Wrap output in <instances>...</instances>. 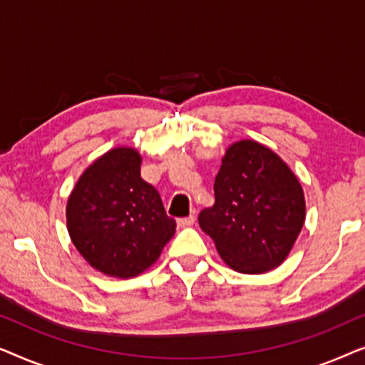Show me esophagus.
<instances>
[{
  "label": "esophagus",
  "mask_w": 365,
  "mask_h": 365,
  "mask_svg": "<svg viewBox=\"0 0 365 365\" xmlns=\"http://www.w3.org/2000/svg\"><path fill=\"white\" fill-rule=\"evenodd\" d=\"M196 222V216H187V217H179L178 219V226L179 227H189V226H192V224Z\"/></svg>",
  "instance_id": "obj_1"
}]
</instances>
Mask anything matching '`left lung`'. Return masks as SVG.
Instances as JSON below:
<instances>
[{
	"instance_id": "8db88e82",
	"label": "left lung",
	"mask_w": 365,
	"mask_h": 365,
	"mask_svg": "<svg viewBox=\"0 0 365 365\" xmlns=\"http://www.w3.org/2000/svg\"><path fill=\"white\" fill-rule=\"evenodd\" d=\"M216 202L199 226L234 271L262 274L287 257L306 219L301 184L277 154L256 141L227 149L214 181Z\"/></svg>"
}]
</instances>
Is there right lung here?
Returning a JSON list of instances; mask_svg holds the SVG:
<instances>
[{
  "mask_svg": "<svg viewBox=\"0 0 365 365\" xmlns=\"http://www.w3.org/2000/svg\"><path fill=\"white\" fill-rule=\"evenodd\" d=\"M66 219L79 254L98 271L123 279L156 262L176 231L131 148L113 149L84 171L68 199Z\"/></svg>",
  "mask_w": 365,
  "mask_h": 365,
  "instance_id": "1",
  "label": "right lung"
}]
</instances>
